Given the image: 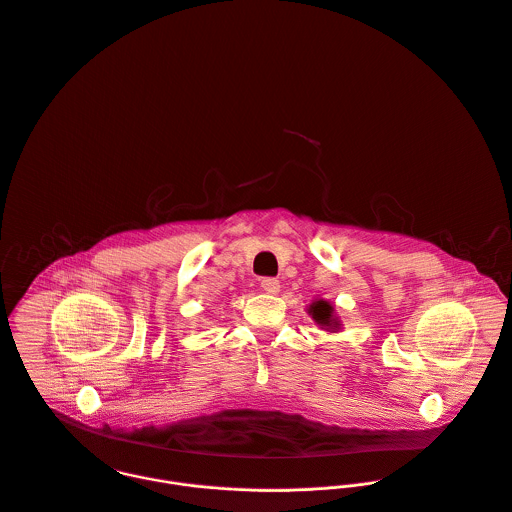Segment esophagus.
Wrapping results in <instances>:
<instances>
[{
    "mask_svg": "<svg viewBox=\"0 0 512 512\" xmlns=\"http://www.w3.org/2000/svg\"><path fill=\"white\" fill-rule=\"evenodd\" d=\"M279 281L275 279V277H263L261 279V289L265 291V293H269V295H275V293H279Z\"/></svg>",
    "mask_w": 512,
    "mask_h": 512,
    "instance_id": "obj_1",
    "label": "esophagus"
}]
</instances>
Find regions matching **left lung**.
<instances>
[{
    "label": "left lung",
    "mask_w": 512,
    "mask_h": 512,
    "mask_svg": "<svg viewBox=\"0 0 512 512\" xmlns=\"http://www.w3.org/2000/svg\"><path fill=\"white\" fill-rule=\"evenodd\" d=\"M309 315H313L315 323L321 325V327H337L339 323L333 319V307L327 303V301H315L311 307H309Z\"/></svg>",
    "instance_id": "8db88e82"
}]
</instances>
